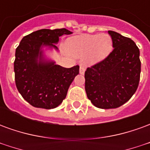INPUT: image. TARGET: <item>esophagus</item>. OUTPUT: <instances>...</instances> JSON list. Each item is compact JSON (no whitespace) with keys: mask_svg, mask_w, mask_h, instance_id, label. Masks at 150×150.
<instances>
[{"mask_svg":"<svg viewBox=\"0 0 150 150\" xmlns=\"http://www.w3.org/2000/svg\"><path fill=\"white\" fill-rule=\"evenodd\" d=\"M85 70H86V68H85L84 66L80 65V67H79V73H80L81 75H83V74H84Z\"/></svg>","mask_w":150,"mask_h":150,"instance_id":"34e87169","label":"esophagus"}]
</instances>
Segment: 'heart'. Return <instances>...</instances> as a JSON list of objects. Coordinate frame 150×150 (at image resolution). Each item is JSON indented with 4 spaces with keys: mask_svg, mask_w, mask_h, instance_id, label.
Wrapping results in <instances>:
<instances>
[{
    "mask_svg": "<svg viewBox=\"0 0 150 150\" xmlns=\"http://www.w3.org/2000/svg\"><path fill=\"white\" fill-rule=\"evenodd\" d=\"M70 51L77 57L87 54L89 63L105 59L112 50V38L107 34H85L69 40Z\"/></svg>",
    "mask_w": 150,
    "mask_h": 150,
    "instance_id": "obj_1",
    "label": "heart"
}]
</instances>
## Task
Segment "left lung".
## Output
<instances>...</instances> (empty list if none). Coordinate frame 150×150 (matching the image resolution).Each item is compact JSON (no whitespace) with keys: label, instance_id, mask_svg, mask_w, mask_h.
<instances>
[{"label":"left lung","instance_id":"left-lung-1","mask_svg":"<svg viewBox=\"0 0 150 150\" xmlns=\"http://www.w3.org/2000/svg\"><path fill=\"white\" fill-rule=\"evenodd\" d=\"M112 51L85 71V91L96 107L116 108L130 100L138 88L140 50L129 38L109 30Z\"/></svg>","mask_w":150,"mask_h":150}]
</instances>
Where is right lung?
<instances>
[{"instance_id":"1","label":"right lung","mask_w":150,"mask_h":150,"mask_svg":"<svg viewBox=\"0 0 150 150\" xmlns=\"http://www.w3.org/2000/svg\"><path fill=\"white\" fill-rule=\"evenodd\" d=\"M65 28L42 29L25 36L16 49L15 83L21 96L32 106L45 109L58 107L67 94L70 85L79 73V67L71 68L44 61L41 47L59 42L63 34H71ZM40 60H38V58Z\"/></svg>"}]
</instances>
